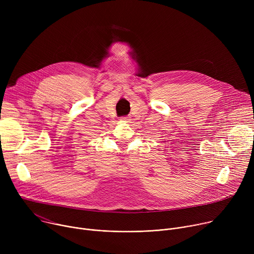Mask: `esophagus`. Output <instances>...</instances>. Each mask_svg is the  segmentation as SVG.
<instances>
[{
    "label": "esophagus",
    "mask_w": 254,
    "mask_h": 254,
    "mask_svg": "<svg viewBox=\"0 0 254 254\" xmlns=\"http://www.w3.org/2000/svg\"><path fill=\"white\" fill-rule=\"evenodd\" d=\"M128 120H129L128 118H122V119H121V121H124V122H127Z\"/></svg>",
    "instance_id": "1"
}]
</instances>
